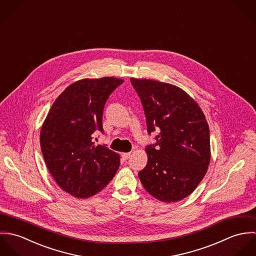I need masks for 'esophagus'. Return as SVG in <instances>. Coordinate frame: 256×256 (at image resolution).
<instances>
[{
  "label": "esophagus",
  "instance_id": "34e87169",
  "mask_svg": "<svg viewBox=\"0 0 256 256\" xmlns=\"http://www.w3.org/2000/svg\"><path fill=\"white\" fill-rule=\"evenodd\" d=\"M130 156H131V152H123L122 154L123 160H128Z\"/></svg>",
  "mask_w": 256,
  "mask_h": 256
}]
</instances>
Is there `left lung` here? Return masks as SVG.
Segmentation results:
<instances>
[{
	"label": "left lung",
	"mask_w": 256,
	"mask_h": 256,
	"mask_svg": "<svg viewBox=\"0 0 256 256\" xmlns=\"http://www.w3.org/2000/svg\"><path fill=\"white\" fill-rule=\"evenodd\" d=\"M146 115L148 164L138 176L146 191L162 202L191 194L210 164V131L203 111L182 88L152 80L130 78Z\"/></svg>",
	"instance_id": "8db88e82"
}]
</instances>
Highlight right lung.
Instances as JSON below:
<instances>
[{"instance_id": "add662e5", "label": "right lung", "mask_w": 256, "mask_h": 256, "mask_svg": "<svg viewBox=\"0 0 256 256\" xmlns=\"http://www.w3.org/2000/svg\"><path fill=\"white\" fill-rule=\"evenodd\" d=\"M123 80L104 76L70 84L54 102L41 127L40 146L57 184L76 198L102 190L115 176L120 156L96 145L94 133L102 128L106 102Z\"/></svg>"}]
</instances>
